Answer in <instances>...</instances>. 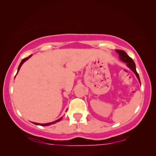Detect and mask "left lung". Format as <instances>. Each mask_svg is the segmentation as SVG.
<instances>
[{"label":"left lung","mask_w":156,"mask_h":156,"mask_svg":"<svg viewBox=\"0 0 156 156\" xmlns=\"http://www.w3.org/2000/svg\"><path fill=\"white\" fill-rule=\"evenodd\" d=\"M116 51L118 52V53L119 54V56H120V59H121L122 61L126 63L127 66H128L129 68L132 70L133 72L135 73V75H136V77H137L138 80H140V76H139V74L136 72V65H135V63L134 62V60H133L132 58H131L124 51H122V50H116Z\"/></svg>","instance_id":"8db88e82"}]
</instances>
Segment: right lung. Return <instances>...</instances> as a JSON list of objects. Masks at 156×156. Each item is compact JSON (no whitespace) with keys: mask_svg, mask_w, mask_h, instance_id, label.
I'll use <instances>...</instances> for the list:
<instances>
[{"mask_svg":"<svg viewBox=\"0 0 156 156\" xmlns=\"http://www.w3.org/2000/svg\"><path fill=\"white\" fill-rule=\"evenodd\" d=\"M31 56H32V55L29 56V57H26V58H24V59H23L22 60V62H20V65H19V67H18V71L20 70V67H21V66H22V64H23V63L24 62L26 61V60L29 59V58ZM18 71H17V73H18ZM62 119V118H61V119H58L57 121H54V122H51V123H35V124H37V125H40V126H48V125H51V124H54V123H57V122H58V121H61V119Z\"/></svg>","mask_w":156,"mask_h":156,"instance_id":"right-lung-1","label":"right lung"}]
</instances>
